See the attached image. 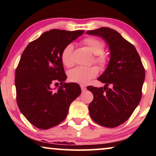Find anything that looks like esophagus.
I'll list each match as a JSON object with an SVG mask.
<instances>
[{"mask_svg":"<svg viewBox=\"0 0 156 156\" xmlns=\"http://www.w3.org/2000/svg\"><path fill=\"white\" fill-rule=\"evenodd\" d=\"M81 89H82V91H84L86 90V87L84 86V85H81Z\"/></svg>","mask_w":156,"mask_h":156,"instance_id":"1","label":"esophagus"}]
</instances>
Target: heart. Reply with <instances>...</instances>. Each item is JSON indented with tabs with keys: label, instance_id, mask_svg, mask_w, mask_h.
Wrapping results in <instances>:
<instances>
[{
	"label": "heart",
	"instance_id": "1",
	"mask_svg": "<svg viewBox=\"0 0 156 156\" xmlns=\"http://www.w3.org/2000/svg\"><path fill=\"white\" fill-rule=\"evenodd\" d=\"M83 43L88 47L91 52L95 55L94 62L101 68H104L107 65L108 57L104 53L105 44L101 40L95 37H87L83 40ZM74 47L68 44L62 51L61 59L63 65L67 67L74 65L72 52ZM99 69L97 67H77L70 70L68 73L69 80L72 82L80 84H87L89 81L97 76Z\"/></svg>",
	"mask_w": 156,
	"mask_h": 156
}]
</instances>
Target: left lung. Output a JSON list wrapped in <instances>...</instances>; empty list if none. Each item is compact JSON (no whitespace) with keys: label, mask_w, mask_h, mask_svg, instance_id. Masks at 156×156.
Returning <instances> with one entry per match:
<instances>
[{"label":"left lung","mask_w":156,"mask_h":156,"mask_svg":"<svg viewBox=\"0 0 156 156\" xmlns=\"http://www.w3.org/2000/svg\"><path fill=\"white\" fill-rule=\"evenodd\" d=\"M87 34L101 37L110 50L107 68L98 78L105 84L104 88L87 87L94 95L89 104V114L102 126H119L129 119L140 101L144 67L135 47L117 31L104 27ZM109 84L112 88L107 87Z\"/></svg>","instance_id":"left-lung-1"}]
</instances>
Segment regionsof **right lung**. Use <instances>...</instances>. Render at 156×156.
<instances>
[{"instance_id": "obj_1", "label": "right lung", "mask_w": 156, "mask_h": 156, "mask_svg": "<svg viewBox=\"0 0 156 156\" xmlns=\"http://www.w3.org/2000/svg\"><path fill=\"white\" fill-rule=\"evenodd\" d=\"M84 32L50 30L30 42L21 55L15 78L17 104L37 129H50L65 120L70 104L82 92L76 83L65 82L61 53ZM57 80L62 85L54 91L51 84Z\"/></svg>"}]
</instances>
